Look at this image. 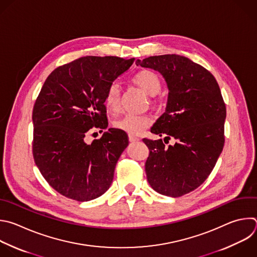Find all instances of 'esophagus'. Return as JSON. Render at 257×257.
I'll return each mask as SVG.
<instances>
[{
    "label": "esophagus",
    "mask_w": 257,
    "mask_h": 257,
    "mask_svg": "<svg viewBox=\"0 0 257 257\" xmlns=\"http://www.w3.org/2000/svg\"><path fill=\"white\" fill-rule=\"evenodd\" d=\"M139 137L135 136V135H132V134H129V141L131 142H136V141H139Z\"/></svg>",
    "instance_id": "obj_1"
}]
</instances>
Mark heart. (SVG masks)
<instances>
[{"instance_id":"b5f03b06","label":"heart","mask_w":257,"mask_h":257,"mask_svg":"<svg viewBox=\"0 0 257 257\" xmlns=\"http://www.w3.org/2000/svg\"><path fill=\"white\" fill-rule=\"evenodd\" d=\"M131 81L144 91L147 95L154 96L161 89V80L157 73L150 69H141L134 73ZM104 103L107 109L112 113H117L120 110V89L115 82L111 83L104 97ZM153 120L149 115L143 114H126L115 122V127L132 135L141 133L144 129L151 126Z\"/></svg>"}]
</instances>
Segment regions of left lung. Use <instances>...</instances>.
Returning <instances> with one entry per match:
<instances>
[{"mask_svg": "<svg viewBox=\"0 0 257 257\" xmlns=\"http://www.w3.org/2000/svg\"><path fill=\"white\" fill-rule=\"evenodd\" d=\"M137 65L153 68L168 87L165 112L151 128L162 139L143 138L149 149L145 173L157 193L178 198L199 188L210 176L223 150L226 106L214 75L188 57L150 56Z\"/></svg>", "mask_w": 257, "mask_h": 257, "instance_id": "left-lung-1", "label": "left lung"}]
</instances>
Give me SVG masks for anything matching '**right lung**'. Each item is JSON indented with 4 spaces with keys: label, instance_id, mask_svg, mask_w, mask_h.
Masks as SVG:
<instances>
[{
    "label": "right lung",
    "instance_id": "add662e5",
    "mask_svg": "<svg viewBox=\"0 0 257 257\" xmlns=\"http://www.w3.org/2000/svg\"><path fill=\"white\" fill-rule=\"evenodd\" d=\"M134 60L80 57L58 66L44 81L32 112V152L42 177L60 195L85 202L110 188L129 143L126 133L110 128L91 144L84 138L92 128L108 127L105 93Z\"/></svg>",
    "mask_w": 257,
    "mask_h": 257
}]
</instances>
